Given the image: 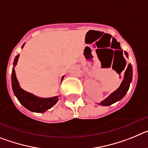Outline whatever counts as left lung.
<instances>
[{"instance_id":"obj_1","label":"left lung","mask_w":148,"mask_h":148,"mask_svg":"<svg viewBox=\"0 0 148 148\" xmlns=\"http://www.w3.org/2000/svg\"><path fill=\"white\" fill-rule=\"evenodd\" d=\"M125 56L127 57V53L125 51ZM125 69V68H124ZM123 69L122 70H124ZM121 70V71H122ZM120 74V73H119ZM132 78H133V70H132V65L131 64H129L127 67L125 73V76H124V79H123L122 82H121V85L119 87L117 90L113 92V93L108 96L107 99H104L100 103L101 105L102 106H110L111 104H113V103L118 101L121 100L127 92L129 87H130V82L132 81Z\"/></svg>"}]
</instances>
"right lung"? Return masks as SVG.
I'll list each match as a JSON object with an SVG mask.
<instances>
[{"label":"right lung","mask_w":148,"mask_h":148,"mask_svg":"<svg viewBox=\"0 0 148 148\" xmlns=\"http://www.w3.org/2000/svg\"><path fill=\"white\" fill-rule=\"evenodd\" d=\"M23 46L24 44L22 46V48L23 47ZM18 58H19V54L17 55L14 60V62H13L14 66H13L12 72V86L13 92L18 101L24 108L32 112L44 113L48 109H50L52 107H53L56 103L58 102V96L44 99V98L38 97L36 95L23 90L19 85L16 74H15V69H14V66H16L17 63H18ZM64 77V76H63L61 78V82H62Z\"/></svg>","instance_id":"obj_1"}]
</instances>
